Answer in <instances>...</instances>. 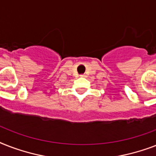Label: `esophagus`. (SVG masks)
<instances>
[{
  "mask_svg": "<svg viewBox=\"0 0 156 156\" xmlns=\"http://www.w3.org/2000/svg\"><path fill=\"white\" fill-rule=\"evenodd\" d=\"M80 77L83 78V77H85V74H80Z\"/></svg>",
  "mask_w": 156,
  "mask_h": 156,
  "instance_id": "34e87169",
  "label": "esophagus"
}]
</instances>
